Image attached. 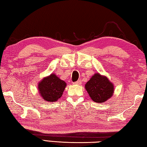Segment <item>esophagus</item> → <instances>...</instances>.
Instances as JSON below:
<instances>
[{
	"instance_id": "34e87169",
	"label": "esophagus",
	"mask_w": 147,
	"mask_h": 147,
	"mask_svg": "<svg viewBox=\"0 0 147 147\" xmlns=\"http://www.w3.org/2000/svg\"><path fill=\"white\" fill-rule=\"evenodd\" d=\"M82 84V82H81V81H77V82H74V84H77V85H81Z\"/></svg>"
}]
</instances>
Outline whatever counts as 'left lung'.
Segmentation results:
<instances>
[{
	"instance_id": "obj_1",
	"label": "left lung",
	"mask_w": 147,
	"mask_h": 147,
	"mask_svg": "<svg viewBox=\"0 0 147 147\" xmlns=\"http://www.w3.org/2000/svg\"><path fill=\"white\" fill-rule=\"evenodd\" d=\"M85 89L90 98L96 103H104L113 96L114 84L106 76L96 73L85 84Z\"/></svg>"
}]
</instances>
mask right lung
<instances>
[{"instance_id":"add662e5","label":"right lung","mask_w":147,"mask_h":147,"mask_svg":"<svg viewBox=\"0 0 147 147\" xmlns=\"http://www.w3.org/2000/svg\"><path fill=\"white\" fill-rule=\"evenodd\" d=\"M66 83L55 74L43 78L38 85V91L44 100L54 102L62 96Z\"/></svg>"}]
</instances>
